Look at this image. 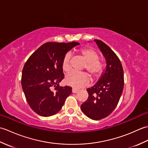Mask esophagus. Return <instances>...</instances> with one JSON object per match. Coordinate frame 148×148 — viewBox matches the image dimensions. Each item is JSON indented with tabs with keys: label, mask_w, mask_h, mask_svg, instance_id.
<instances>
[{
	"label": "esophagus",
	"mask_w": 148,
	"mask_h": 148,
	"mask_svg": "<svg viewBox=\"0 0 148 148\" xmlns=\"http://www.w3.org/2000/svg\"><path fill=\"white\" fill-rule=\"evenodd\" d=\"M78 91H79V90H78V89H76V88H72V93H77V92H78Z\"/></svg>",
	"instance_id": "esophagus-1"
}]
</instances>
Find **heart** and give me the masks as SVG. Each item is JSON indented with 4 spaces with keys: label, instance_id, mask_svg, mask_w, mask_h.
<instances>
[{
    "label": "heart",
    "instance_id": "b5f03b06",
    "mask_svg": "<svg viewBox=\"0 0 148 148\" xmlns=\"http://www.w3.org/2000/svg\"><path fill=\"white\" fill-rule=\"evenodd\" d=\"M80 55L86 61L84 65V68L88 71L93 76H98L102 73L103 64L99 58L97 52L92 48H83L79 51ZM71 58L70 53L65 54L62 60V67L65 72H69L71 70ZM90 77L86 72L72 71L65 77V82L68 85L76 88H81L85 86L90 83Z\"/></svg>",
    "mask_w": 148,
    "mask_h": 148
}]
</instances>
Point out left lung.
I'll list each match as a JSON object with an SVG mask.
<instances>
[{"mask_svg": "<svg viewBox=\"0 0 148 148\" xmlns=\"http://www.w3.org/2000/svg\"><path fill=\"white\" fill-rule=\"evenodd\" d=\"M95 41L106 58V69L98 82L86 90L88 97L81 109L88 117L99 120L111 114L117 106L123 90L124 74L116 53L102 40Z\"/></svg>", "mask_w": 148, "mask_h": 148, "instance_id": "obj_1", "label": "left lung"}]
</instances>
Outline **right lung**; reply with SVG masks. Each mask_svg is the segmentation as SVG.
<instances>
[{"mask_svg":"<svg viewBox=\"0 0 148 148\" xmlns=\"http://www.w3.org/2000/svg\"><path fill=\"white\" fill-rule=\"evenodd\" d=\"M77 42L44 44L27 60L22 71L21 86L30 108L37 114L50 116L57 113L72 88L59 86L64 78L62 67L65 55Z\"/></svg>","mask_w":148,"mask_h":148,"instance_id":"right-lung-1","label":"right lung"}]
</instances>
